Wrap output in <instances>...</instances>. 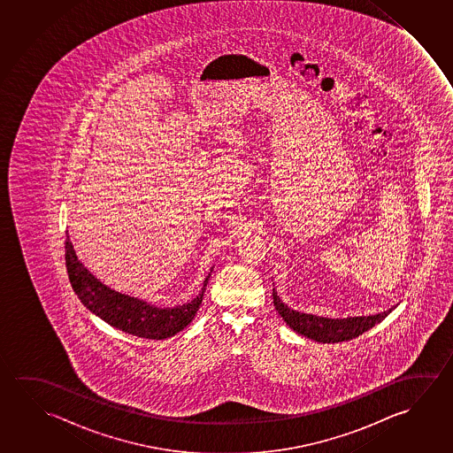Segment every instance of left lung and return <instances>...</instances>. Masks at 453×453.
I'll list each match as a JSON object with an SVG mask.
<instances>
[{"label": "left lung", "mask_w": 453, "mask_h": 453, "mask_svg": "<svg viewBox=\"0 0 453 453\" xmlns=\"http://www.w3.org/2000/svg\"><path fill=\"white\" fill-rule=\"evenodd\" d=\"M273 303L284 322L298 334L318 342H342L357 338L372 326L386 319L395 310H390L372 316H356V318H324L318 314L296 311L282 303L278 292L273 289Z\"/></svg>", "instance_id": "8db88e82"}]
</instances>
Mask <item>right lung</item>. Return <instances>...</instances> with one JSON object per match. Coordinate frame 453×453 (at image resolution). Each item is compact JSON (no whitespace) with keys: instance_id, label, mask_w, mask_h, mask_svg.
<instances>
[{"instance_id":"right-lung-1","label":"right lung","mask_w":453,"mask_h":453,"mask_svg":"<svg viewBox=\"0 0 453 453\" xmlns=\"http://www.w3.org/2000/svg\"><path fill=\"white\" fill-rule=\"evenodd\" d=\"M65 256L71 286L89 311L125 334L149 340L171 338L191 324L196 312L201 308L203 292L207 288L210 274L213 272L211 268L203 281V288L199 296L191 302L171 308H161L150 303L147 300L131 297L119 290L111 289L104 282L99 281L79 260L67 234Z\"/></svg>"}]
</instances>
